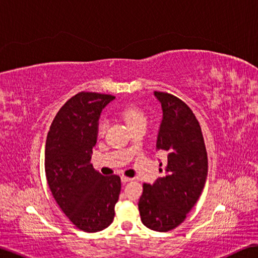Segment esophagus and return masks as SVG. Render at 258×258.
<instances>
[{"mask_svg":"<svg viewBox=\"0 0 258 258\" xmlns=\"http://www.w3.org/2000/svg\"><path fill=\"white\" fill-rule=\"evenodd\" d=\"M120 180H122V183H123V184H125V183L130 182V180H132V178L126 177V176H122V177H120Z\"/></svg>","mask_w":258,"mask_h":258,"instance_id":"34e87169","label":"esophagus"}]
</instances>
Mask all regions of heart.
Masks as SVG:
<instances>
[{"label": "heart", "instance_id": "b5f03b06", "mask_svg": "<svg viewBox=\"0 0 258 258\" xmlns=\"http://www.w3.org/2000/svg\"><path fill=\"white\" fill-rule=\"evenodd\" d=\"M122 117L128 125V127L132 131L136 126H146L147 124V116L143 109L135 105H127L122 109ZM108 127V120L106 117H101L97 123V134L103 135L105 134Z\"/></svg>", "mask_w": 258, "mask_h": 258}]
</instances>
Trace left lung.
Returning <instances> with one entry per match:
<instances>
[{"mask_svg":"<svg viewBox=\"0 0 258 258\" xmlns=\"http://www.w3.org/2000/svg\"><path fill=\"white\" fill-rule=\"evenodd\" d=\"M154 95L163 109L156 149L167 152V161L160 168L163 176L153 185L143 184L139 210L146 227L168 232L184 222L200 199L207 176V152L191 109L169 93L155 91Z\"/></svg>","mask_w":258,"mask_h":258,"instance_id":"obj_1","label":"left lung"}]
</instances>
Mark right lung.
<instances>
[{
  "label": "right lung",
  "mask_w": 258,
  "mask_h": 258,
  "mask_svg": "<svg viewBox=\"0 0 258 258\" xmlns=\"http://www.w3.org/2000/svg\"><path fill=\"white\" fill-rule=\"evenodd\" d=\"M114 98L100 93H78L59 108L46 139L48 187L69 220L86 233L111 225L120 191L119 176H103L90 163L98 117Z\"/></svg>",
  "instance_id": "obj_1"
}]
</instances>
